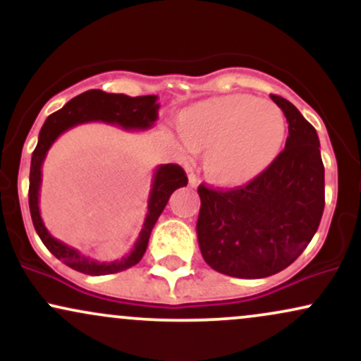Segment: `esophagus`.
I'll list each match as a JSON object with an SVG mask.
<instances>
[{"label":"esophagus","mask_w":361,"mask_h":361,"mask_svg":"<svg viewBox=\"0 0 361 361\" xmlns=\"http://www.w3.org/2000/svg\"><path fill=\"white\" fill-rule=\"evenodd\" d=\"M188 181H190V186H192V188H197L198 186V176L195 175V173H190Z\"/></svg>","instance_id":"esophagus-1"}]
</instances>
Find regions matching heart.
Returning a JSON list of instances; mask_svg holds the SVG:
<instances>
[{"label": "heart", "mask_w": 361, "mask_h": 361, "mask_svg": "<svg viewBox=\"0 0 361 361\" xmlns=\"http://www.w3.org/2000/svg\"><path fill=\"white\" fill-rule=\"evenodd\" d=\"M181 152H205V169L224 186H241L263 175L279 157L287 120L275 103L251 94H227L188 106L176 120Z\"/></svg>", "instance_id": "b5f03b06"}]
</instances>
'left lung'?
Segmentation results:
<instances>
[{
	"label": "left lung",
	"mask_w": 361,
	"mask_h": 361,
	"mask_svg": "<svg viewBox=\"0 0 361 361\" xmlns=\"http://www.w3.org/2000/svg\"><path fill=\"white\" fill-rule=\"evenodd\" d=\"M285 149L263 175L233 190L198 186V246L210 268L264 279L292 264L316 234L324 210V164L317 132L285 98Z\"/></svg>",
	"instance_id": "1"
}]
</instances>
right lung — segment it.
<instances>
[{
  "instance_id": "1",
  "label": "right lung",
  "mask_w": 361,
  "mask_h": 361,
  "mask_svg": "<svg viewBox=\"0 0 361 361\" xmlns=\"http://www.w3.org/2000/svg\"><path fill=\"white\" fill-rule=\"evenodd\" d=\"M157 110H159V103H157L156 94L132 98L127 94L90 90L66 103L56 114L49 115L42 128H40L39 144L32 154L30 164L28 205H30L32 222H34L37 234L42 239L45 247L73 270L86 273V275L100 276L123 271L137 264L147 250L149 235H151L152 227L159 219L161 212L166 207L169 197L175 190L186 186L188 178H186L183 168H180L178 164H159V166H156L154 173H152L151 192H149L147 214L134 247L123 258L115 261L91 259L90 256L81 255L78 250L54 238L45 227L42 217H40L39 202L40 185H42V164L49 149L62 132L86 122H105L123 128V130H147L154 126L157 120Z\"/></svg>"
}]
</instances>
